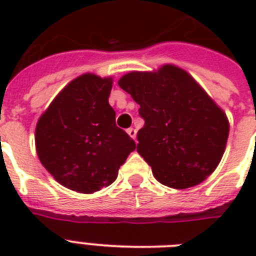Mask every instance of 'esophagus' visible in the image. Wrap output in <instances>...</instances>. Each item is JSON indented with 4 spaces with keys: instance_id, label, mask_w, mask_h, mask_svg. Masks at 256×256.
<instances>
[{
    "instance_id": "obj_1",
    "label": "esophagus",
    "mask_w": 256,
    "mask_h": 256,
    "mask_svg": "<svg viewBox=\"0 0 256 256\" xmlns=\"http://www.w3.org/2000/svg\"><path fill=\"white\" fill-rule=\"evenodd\" d=\"M128 134L130 136V138H132V140H136V128H128Z\"/></svg>"
}]
</instances>
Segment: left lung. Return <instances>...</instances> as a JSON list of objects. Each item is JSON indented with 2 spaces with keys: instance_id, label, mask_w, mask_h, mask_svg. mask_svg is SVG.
I'll use <instances>...</instances> for the list:
<instances>
[{
  "instance_id": "obj_1",
  "label": "left lung",
  "mask_w": 256,
  "mask_h": 256,
  "mask_svg": "<svg viewBox=\"0 0 256 256\" xmlns=\"http://www.w3.org/2000/svg\"><path fill=\"white\" fill-rule=\"evenodd\" d=\"M118 85L140 106L144 126L136 136V152L158 182L183 190L214 172L230 124L186 70L166 64L154 72H130Z\"/></svg>"
}]
</instances>
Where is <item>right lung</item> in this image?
<instances>
[{"label": "right lung", "mask_w": 256, "mask_h": 256, "mask_svg": "<svg viewBox=\"0 0 256 256\" xmlns=\"http://www.w3.org/2000/svg\"><path fill=\"white\" fill-rule=\"evenodd\" d=\"M112 77L85 73L69 82L36 126L42 166L70 190L92 194L112 184L136 142L116 128Z\"/></svg>", "instance_id": "add662e5"}]
</instances>
